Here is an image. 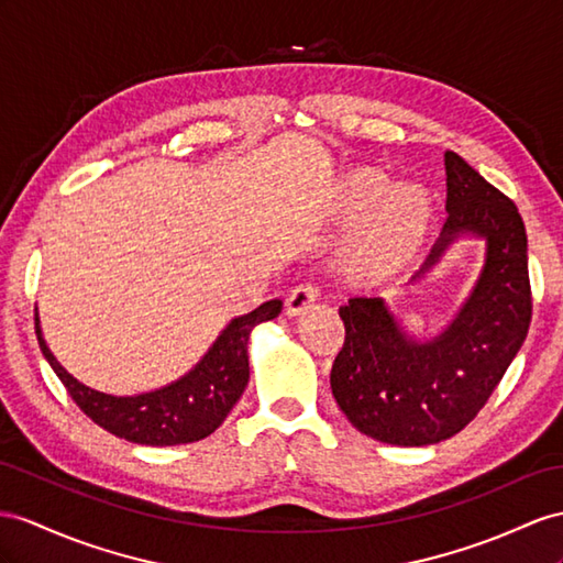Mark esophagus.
Here are the masks:
<instances>
[{"instance_id": "esophagus-1", "label": "esophagus", "mask_w": 563, "mask_h": 563, "mask_svg": "<svg viewBox=\"0 0 563 563\" xmlns=\"http://www.w3.org/2000/svg\"><path fill=\"white\" fill-rule=\"evenodd\" d=\"M319 299V292H316V287L311 285H299L290 292V297L285 299V313L290 316V319H299V316L309 313V309L313 307V301Z\"/></svg>"}]
</instances>
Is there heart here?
Returning a JSON list of instances; mask_svg holds the SVG:
<instances>
[{
  "instance_id": "1",
  "label": "heart",
  "mask_w": 563,
  "mask_h": 563,
  "mask_svg": "<svg viewBox=\"0 0 563 563\" xmlns=\"http://www.w3.org/2000/svg\"><path fill=\"white\" fill-rule=\"evenodd\" d=\"M325 216L352 225L338 254V276L352 287H380L401 276L423 250L432 197L416 183H395L378 166L342 170L330 185Z\"/></svg>"
}]
</instances>
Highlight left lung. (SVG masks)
I'll return each instance as SVG.
<instances>
[{
  "label": "left lung",
  "instance_id": "obj_1",
  "mask_svg": "<svg viewBox=\"0 0 563 563\" xmlns=\"http://www.w3.org/2000/svg\"><path fill=\"white\" fill-rule=\"evenodd\" d=\"M446 219L426 266L464 238L485 242L481 276L435 338H416L383 297L340 307L344 344L330 371L342 413L364 435L397 446L435 444L478 413L528 335V238L516 205L454 152H444Z\"/></svg>",
  "mask_w": 563,
  "mask_h": 563
}]
</instances>
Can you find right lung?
Returning a JSON list of instances; mask_svg holds the SVG:
<instances>
[{"label":"right lung","instance_id":"add662e5","mask_svg":"<svg viewBox=\"0 0 563 563\" xmlns=\"http://www.w3.org/2000/svg\"><path fill=\"white\" fill-rule=\"evenodd\" d=\"M280 311L283 301L271 299L254 311L238 316L185 376L156 390L123 397L99 393L70 376L42 338L40 316H35V333L42 354L68 395L97 426L135 444L173 446L205 440L225 421L250 380L247 344L252 330L276 319Z\"/></svg>","mask_w":563,"mask_h":563}]
</instances>
